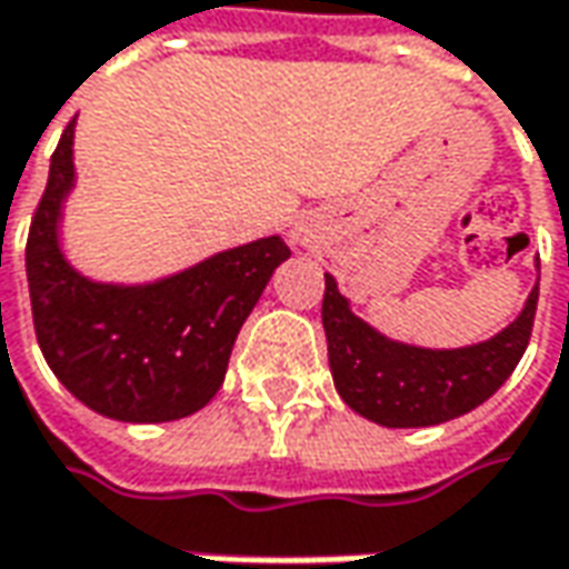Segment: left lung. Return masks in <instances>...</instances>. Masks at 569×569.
Instances as JSON below:
<instances>
[{"label": "left lung", "instance_id": "1", "mask_svg": "<svg viewBox=\"0 0 569 569\" xmlns=\"http://www.w3.org/2000/svg\"><path fill=\"white\" fill-rule=\"evenodd\" d=\"M539 303V284L520 316L467 347H419L395 341L350 310L335 276H326L322 329L335 388L347 407L385 429L441 426L463 417L510 379L523 357Z\"/></svg>", "mask_w": 569, "mask_h": 569}]
</instances>
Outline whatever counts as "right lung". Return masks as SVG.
I'll list each match as a JSON object with an SVG mask.
<instances>
[{
  "instance_id": "add662e5",
  "label": "right lung",
  "mask_w": 569,
  "mask_h": 569,
  "mask_svg": "<svg viewBox=\"0 0 569 569\" xmlns=\"http://www.w3.org/2000/svg\"><path fill=\"white\" fill-rule=\"evenodd\" d=\"M74 190V121L49 162L27 238L33 329L56 379L99 417L171 422L203 410L224 382L231 347L269 278L291 257L272 234L143 284L78 272L62 250Z\"/></svg>"
}]
</instances>
